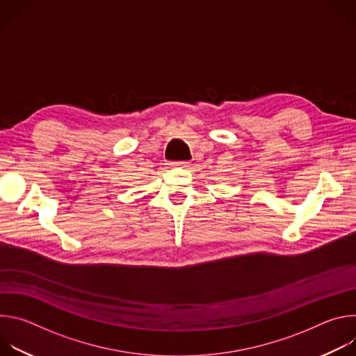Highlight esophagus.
Segmentation results:
<instances>
[{
	"mask_svg": "<svg viewBox=\"0 0 356 356\" xmlns=\"http://www.w3.org/2000/svg\"><path fill=\"white\" fill-rule=\"evenodd\" d=\"M172 165H175V166H180V168H184V169L190 168V162H188V161H179V162H173Z\"/></svg>",
	"mask_w": 356,
	"mask_h": 356,
	"instance_id": "34e87169",
	"label": "esophagus"
}]
</instances>
